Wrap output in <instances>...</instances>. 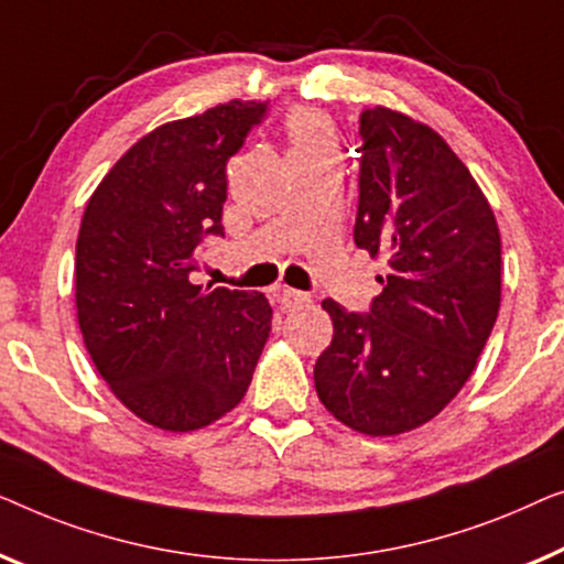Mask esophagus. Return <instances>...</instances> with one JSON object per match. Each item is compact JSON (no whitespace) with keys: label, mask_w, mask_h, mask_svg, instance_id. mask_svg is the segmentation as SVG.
<instances>
[{"label":"esophagus","mask_w":564,"mask_h":564,"mask_svg":"<svg viewBox=\"0 0 564 564\" xmlns=\"http://www.w3.org/2000/svg\"><path fill=\"white\" fill-rule=\"evenodd\" d=\"M281 304L289 312H299V308H308L314 304V299L304 291H293V289H283L281 291Z\"/></svg>","instance_id":"1"}]
</instances>
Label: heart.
<instances>
[{
	"label": "heart",
	"mask_w": 564,
	"mask_h": 564,
	"mask_svg": "<svg viewBox=\"0 0 564 564\" xmlns=\"http://www.w3.org/2000/svg\"><path fill=\"white\" fill-rule=\"evenodd\" d=\"M293 161L304 158H337V138L327 117L314 109H296L285 122Z\"/></svg>",
	"instance_id": "b5f03b06"
}]
</instances>
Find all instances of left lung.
<instances>
[{
  "label": "left lung",
  "mask_w": 564,
  "mask_h": 564,
  "mask_svg": "<svg viewBox=\"0 0 564 564\" xmlns=\"http://www.w3.org/2000/svg\"><path fill=\"white\" fill-rule=\"evenodd\" d=\"M355 245L383 256L365 314L324 299L335 337L314 365L332 416L370 437L416 430L470 378L501 306V235L465 163L432 127L360 115Z\"/></svg>",
  "instance_id": "obj_1"
}]
</instances>
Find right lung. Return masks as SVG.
<instances>
[{"instance_id": "right-lung-1", "label": "right lung", "mask_w": 564, "mask_h": 564, "mask_svg": "<svg viewBox=\"0 0 564 564\" xmlns=\"http://www.w3.org/2000/svg\"><path fill=\"white\" fill-rule=\"evenodd\" d=\"M268 101L232 99L134 142L86 204L76 308L99 376L134 416L194 432L248 391L271 304L258 291L194 285L206 237H225L227 161Z\"/></svg>"}]
</instances>
